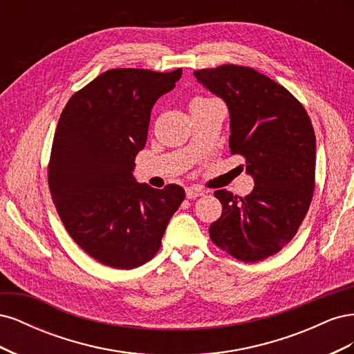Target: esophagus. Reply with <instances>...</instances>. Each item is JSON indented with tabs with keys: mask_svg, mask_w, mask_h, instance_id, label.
<instances>
[{
	"mask_svg": "<svg viewBox=\"0 0 354 354\" xmlns=\"http://www.w3.org/2000/svg\"><path fill=\"white\" fill-rule=\"evenodd\" d=\"M203 194H205V192H203V190H202L201 187H198V186H190V187L186 189V198H187V199H196V198L202 196Z\"/></svg>",
	"mask_w": 354,
	"mask_h": 354,
	"instance_id": "esophagus-1",
	"label": "esophagus"
}]
</instances>
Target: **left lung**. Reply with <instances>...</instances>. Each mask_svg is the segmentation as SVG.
Returning <instances> with one entry per match:
<instances>
[{"label": "left lung", "instance_id": "1", "mask_svg": "<svg viewBox=\"0 0 354 354\" xmlns=\"http://www.w3.org/2000/svg\"><path fill=\"white\" fill-rule=\"evenodd\" d=\"M194 75L226 103L230 152L246 159V174L255 185L245 198L214 192L223 212L209 226L211 241L241 261L264 260L294 238L312 202V121L291 93L251 68L223 65Z\"/></svg>", "mask_w": 354, "mask_h": 354}]
</instances>
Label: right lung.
I'll use <instances>...</instances> for the list:
<instances>
[{
  "instance_id": "1",
  "label": "right lung",
  "mask_w": 354,
  "mask_h": 354,
  "mask_svg": "<svg viewBox=\"0 0 354 354\" xmlns=\"http://www.w3.org/2000/svg\"><path fill=\"white\" fill-rule=\"evenodd\" d=\"M181 69H111L75 93L53 140L48 186L71 238L99 263L130 270L153 259L185 199L177 185L153 189L133 176L156 100Z\"/></svg>"
}]
</instances>
